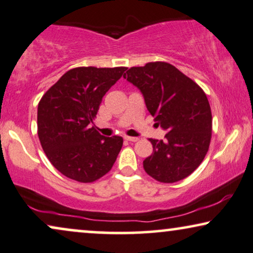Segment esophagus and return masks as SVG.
I'll list each match as a JSON object with an SVG mask.
<instances>
[{
    "label": "esophagus",
    "instance_id": "1",
    "mask_svg": "<svg viewBox=\"0 0 253 253\" xmlns=\"http://www.w3.org/2000/svg\"><path fill=\"white\" fill-rule=\"evenodd\" d=\"M125 140H127V141H130V142H136L137 140H139V137H135V136H125Z\"/></svg>",
    "mask_w": 253,
    "mask_h": 253
}]
</instances>
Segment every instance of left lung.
Segmentation results:
<instances>
[{
	"label": "left lung",
	"mask_w": 253,
	"mask_h": 253,
	"mask_svg": "<svg viewBox=\"0 0 253 253\" xmlns=\"http://www.w3.org/2000/svg\"><path fill=\"white\" fill-rule=\"evenodd\" d=\"M126 73L125 78L142 92L156 125L167 130L165 140L149 139L153 154L145 159L143 169L162 183L188 177L202 164L211 140L212 116L206 93L166 62L134 66Z\"/></svg>",
	"instance_id": "1"
}]
</instances>
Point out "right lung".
I'll use <instances>...</instances> for the list:
<instances>
[{"instance_id": "add662e5", "label": "right lung", "mask_w": 253, "mask_h": 253, "mask_svg": "<svg viewBox=\"0 0 253 253\" xmlns=\"http://www.w3.org/2000/svg\"><path fill=\"white\" fill-rule=\"evenodd\" d=\"M126 70L125 66L71 69L42 97L38 137L51 165L64 176L91 183L113 167L123 137L103 136L91 123L103 97Z\"/></svg>"}]
</instances>
